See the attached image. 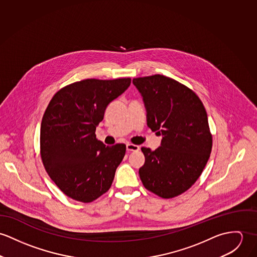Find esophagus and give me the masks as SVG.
<instances>
[{
    "label": "esophagus",
    "mask_w": 257,
    "mask_h": 257,
    "mask_svg": "<svg viewBox=\"0 0 257 257\" xmlns=\"http://www.w3.org/2000/svg\"><path fill=\"white\" fill-rule=\"evenodd\" d=\"M126 149L128 152H136L140 150V147L137 145H133V144H126Z\"/></svg>",
    "instance_id": "34e87169"
}]
</instances>
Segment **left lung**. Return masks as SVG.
Wrapping results in <instances>:
<instances>
[{
	"mask_svg": "<svg viewBox=\"0 0 257 257\" xmlns=\"http://www.w3.org/2000/svg\"><path fill=\"white\" fill-rule=\"evenodd\" d=\"M147 110V125L163 136L152 151L143 147V185L162 198L188 190L199 178L212 151V134L197 94L163 75L133 79Z\"/></svg>",
	"mask_w": 257,
	"mask_h": 257,
	"instance_id": "left-lung-1",
	"label": "left lung"
}]
</instances>
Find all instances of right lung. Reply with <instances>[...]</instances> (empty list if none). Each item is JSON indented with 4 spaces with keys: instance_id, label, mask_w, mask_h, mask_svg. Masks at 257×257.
Masks as SVG:
<instances>
[{
    "instance_id": "add662e5",
    "label": "right lung",
    "mask_w": 257,
    "mask_h": 257,
    "mask_svg": "<svg viewBox=\"0 0 257 257\" xmlns=\"http://www.w3.org/2000/svg\"><path fill=\"white\" fill-rule=\"evenodd\" d=\"M130 84V78L86 79L61 88L50 100L40 128L41 160L68 197L89 203L110 188L126 146L104 145L95 129L107 105Z\"/></svg>"
}]
</instances>
